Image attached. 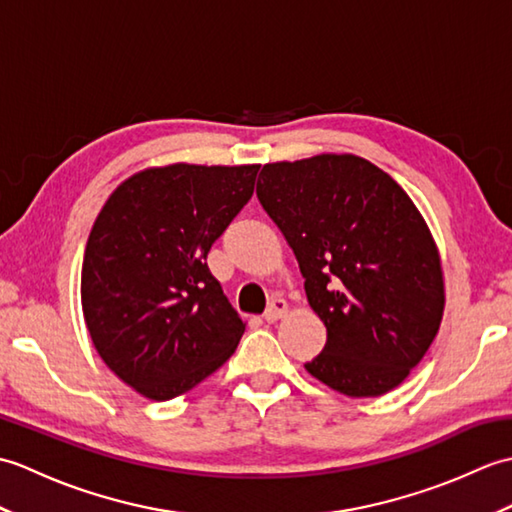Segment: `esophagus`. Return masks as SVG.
I'll use <instances>...</instances> for the list:
<instances>
[{
    "instance_id": "34e87169",
    "label": "esophagus",
    "mask_w": 512,
    "mask_h": 512,
    "mask_svg": "<svg viewBox=\"0 0 512 512\" xmlns=\"http://www.w3.org/2000/svg\"><path fill=\"white\" fill-rule=\"evenodd\" d=\"M288 314V303H286V299H273L270 301V306L266 308V312H264V319L268 321V323H275V321H279V319H284Z\"/></svg>"
}]
</instances>
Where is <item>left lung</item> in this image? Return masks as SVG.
Returning <instances> with one entry per match:
<instances>
[{
	"label": "left lung",
	"instance_id": "obj_1",
	"mask_svg": "<svg viewBox=\"0 0 512 512\" xmlns=\"http://www.w3.org/2000/svg\"><path fill=\"white\" fill-rule=\"evenodd\" d=\"M257 198L295 253L328 330L308 374L350 398L396 389L444 314L436 239L400 184L354 154L268 162Z\"/></svg>",
	"mask_w": 512,
	"mask_h": 512
}]
</instances>
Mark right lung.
I'll return each instance as SVG.
<instances>
[{"label": "right lung", "instance_id": "add662e5", "mask_svg": "<svg viewBox=\"0 0 512 512\" xmlns=\"http://www.w3.org/2000/svg\"><path fill=\"white\" fill-rule=\"evenodd\" d=\"M259 165L147 167L105 200L85 246L81 306L103 363L149 400L187 394L233 356L246 323L206 255Z\"/></svg>", "mask_w": 512, "mask_h": 512}]
</instances>
